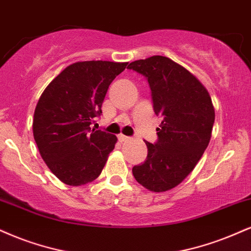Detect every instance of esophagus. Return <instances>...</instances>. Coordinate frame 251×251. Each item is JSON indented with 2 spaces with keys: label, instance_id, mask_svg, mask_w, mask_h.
Segmentation results:
<instances>
[{
  "label": "esophagus",
  "instance_id": "1",
  "mask_svg": "<svg viewBox=\"0 0 251 251\" xmlns=\"http://www.w3.org/2000/svg\"><path fill=\"white\" fill-rule=\"evenodd\" d=\"M118 139H119L120 143H126V141L129 140V138L126 137V135H124V134H119V135H118Z\"/></svg>",
  "mask_w": 251,
  "mask_h": 251
}]
</instances>
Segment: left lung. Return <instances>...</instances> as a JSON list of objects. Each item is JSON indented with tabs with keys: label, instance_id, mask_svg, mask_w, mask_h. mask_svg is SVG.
<instances>
[{
	"label": "left lung",
	"instance_id": "left-lung-1",
	"mask_svg": "<svg viewBox=\"0 0 251 251\" xmlns=\"http://www.w3.org/2000/svg\"><path fill=\"white\" fill-rule=\"evenodd\" d=\"M128 69L146 77L154 112L162 118L158 141H145L146 161L132 173L149 191L167 192L192 173L209 144L215 120L212 98L194 75L168 57L134 60Z\"/></svg>",
	"mask_w": 251,
	"mask_h": 251
}]
</instances>
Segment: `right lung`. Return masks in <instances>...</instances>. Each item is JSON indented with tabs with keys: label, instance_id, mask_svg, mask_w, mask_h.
<instances>
[{
	"label": "right lung",
	"instance_id": "1",
	"mask_svg": "<svg viewBox=\"0 0 251 251\" xmlns=\"http://www.w3.org/2000/svg\"><path fill=\"white\" fill-rule=\"evenodd\" d=\"M128 63L85 60L66 66L45 87L32 132L49 170L69 186L92 182L117 143L113 134L90 127L100 116L108 86Z\"/></svg>",
	"mask_w": 251,
	"mask_h": 251
}]
</instances>
